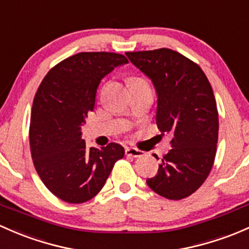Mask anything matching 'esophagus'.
<instances>
[{
	"instance_id": "1",
	"label": "esophagus",
	"mask_w": 249,
	"mask_h": 249,
	"mask_svg": "<svg viewBox=\"0 0 249 249\" xmlns=\"http://www.w3.org/2000/svg\"><path fill=\"white\" fill-rule=\"evenodd\" d=\"M125 153H126L127 156H131V158H141V156L144 155V153L142 150L136 148H126Z\"/></svg>"
}]
</instances>
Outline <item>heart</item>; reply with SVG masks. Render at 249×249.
Listing matches in <instances>:
<instances>
[{
    "label": "heart",
    "instance_id": "heart-1",
    "mask_svg": "<svg viewBox=\"0 0 249 249\" xmlns=\"http://www.w3.org/2000/svg\"><path fill=\"white\" fill-rule=\"evenodd\" d=\"M136 82H144V81L141 80V78H132V80L130 81V85H131V83H136Z\"/></svg>",
    "mask_w": 249,
    "mask_h": 249
}]
</instances>
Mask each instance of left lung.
Returning <instances> with one entry per match:
<instances>
[{"instance_id": "8db88e82", "label": "left lung", "mask_w": 249, "mask_h": 249, "mask_svg": "<svg viewBox=\"0 0 249 249\" xmlns=\"http://www.w3.org/2000/svg\"><path fill=\"white\" fill-rule=\"evenodd\" d=\"M126 56L153 82L156 124L172 138V149L146 184L167 199H184L203 185L216 156L218 112L213 88L199 65L171 49Z\"/></svg>"}]
</instances>
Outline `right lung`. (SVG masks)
<instances>
[{"instance_id": "obj_1", "label": "right lung", "mask_w": 249, "mask_h": 249, "mask_svg": "<svg viewBox=\"0 0 249 249\" xmlns=\"http://www.w3.org/2000/svg\"><path fill=\"white\" fill-rule=\"evenodd\" d=\"M127 63L113 52H80L54 65L36 90L30 124L33 163L50 192L67 203L95 197L124 158L118 143L88 149L81 126L93 111L101 80Z\"/></svg>"}]
</instances>
